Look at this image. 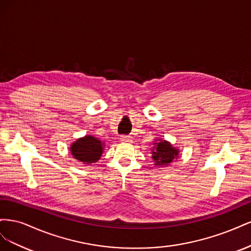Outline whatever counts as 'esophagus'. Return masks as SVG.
Wrapping results in <instances>:
<instances>
[{
  "label": "esophagus",
  "mask_w": 251,
  "mask_h": 251,
  "mask_svg": "<svg viewBox=\"0 0 251 251\" xmlns=\"http://www.w3.org/2000/svg\"><path fill=\"white\" fill-rule=\"evenodd\" d=\"M120 141L126 142V143H131L133 140H132V137H130V136H121Z\"/></svg>",
  "instance_id": "esophagus-1"
}]
</instances>
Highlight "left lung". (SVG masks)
<instances>
[{
  "instance_id": "obj_1",
  "label": "left lung",
  "mask_w": 251,
  "mask_h": 251,
  "mask_svg": "<svg viewBox=\"0 0 251 251\" xmlns=\"http://www.w3.org/2000/svg\"><path fill=\"white\" fill-rule=\"evenodd\" d=\"M151 151V159L155 162L156 168H162V166H169L179 157L180 150L175 148L173 144L162 138H156L153 142Z\"/></svg>"
}]
</instances>
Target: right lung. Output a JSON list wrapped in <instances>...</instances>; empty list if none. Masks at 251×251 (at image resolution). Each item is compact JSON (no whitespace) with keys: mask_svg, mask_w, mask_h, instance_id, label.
<instances>
[{"mask_svg":"<svg viewBox=\"0 0 251 251\" xmlns=\"http://www.w3.org/2000/svg\"><path fill=\"white\" fill-rule=\"evenodd\" d=\"M104 142L92 135H86L70 144V153L73 158L83 164L95 163L100 160L103 150Z\"/></svg>","mask_w":251,"mask_h":251,"instance_id":"obj_1","label":"right lung"}]
</instances>
